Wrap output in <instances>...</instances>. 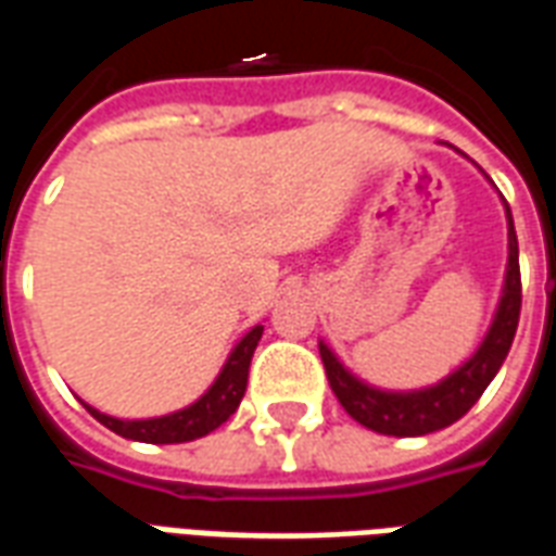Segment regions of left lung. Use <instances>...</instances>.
I'll return each instance as SVG.
<instances>
[{"label":"left lung","instance_id":"1","mask_svg":"<svg viewBox=\"0 0 556 556\" xmlns=\"http://www.w3.org/2000/svg\"><path fill=\"white\" fill-rule=\"evenodd\" d=\"M506 274H503L501 298L491 315V325L485 337L477 345V351L467 357L462 366L441 378L438 384L419 387V390H384L361 375H354L339 361V354L325 339H318V351L325 361L327 381L330 390L337 393L339 405L349 410L366 429L378 434H393V438H419L431 431L453 426L467 410L477 405V399L485 393V387L501 372L506 354L513 349L515 327H518V313H521V274H518V238H515V223L509 214L506 199Z\"/></svg>","mask_w":556,"mask_h":556}]
</instances>
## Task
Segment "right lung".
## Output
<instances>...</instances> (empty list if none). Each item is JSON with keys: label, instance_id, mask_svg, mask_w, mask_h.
Masks as SVG:
<instances>
[{"label": "right lung", "instance_id": "add662e5", "mask_svg": "<svg viewBox=\"0 0 556 556\" xmlns=\"http://www.w3.org/2000/svg\"><path fill=\"white\" fill-rule=\"evenodd\" d=\"M265 333V325L250 327L235 349L229 351L226 363L219 366L217 378L211 381L202 396L184 405L178 410H169L163 417H146V419H122L103 414L89 402H83L91 417L103 422L106 429L122 434L127 441H142V443H187L195 438H205L214 429H219L226 419L238 410L243 393H247V378H250V363H253L255 345Z\"/></svg>", "mask_w": 556, "mask_h": 556}]
</instances>
